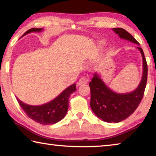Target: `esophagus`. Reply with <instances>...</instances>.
I'll return each mask as SVG.
<instances>
[{
    "instance_id": "34e87169",
    "label": "esophagus",
    "mask_w": 156,
    "mask_h": 156,
    "mask_svg": "<svg viewBox=\"0 0 156 156\" xmlns=\"http://www.w3.org/2000/svg\"><path fill=\"white\" fill-rule=\"evenodd\" d=\"M88 78L87 77H82L80 78V80H78L77 84L78 85H83V84H85L88 83Z\"/></svg>"
}]
</instances>
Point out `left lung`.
<instances>
[{
  "label": "left lung",
  "mask_w": 156,
  "mask_h": 156,
  "mask_svg": "<svg viewBox=\"0 0 156 156\" xmlns=\"http://www.w3.org/2000/svg\"><path fill=\"white\" fill-rule=\"evenodd\" d=\"M120 38L140 44L138 41L122 28H113ZM140 51L143 60V74L135 91L127 94H117L108 87L99 75L94 73L89 83L91 90L90 106L98 117L107 122H119L125 120L135 112L144 96L147 81L148 67L143 50Z\"/></svg>",
  "instance_id": "1"
}]
</instances>
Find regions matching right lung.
<instances>
[{
	"instance_id": "obj_1",
	"label": "right lung",
	"mask_w": 156,
	"mask_h": 156,
	"mask_svg": "<svg viewBox=\"0 0 156 156\" xmlns=\"http://www.w3.org/2000/svg\"><path fill=\"white\" fill-rule=\"evenodd\" d=\"M42 30V28H31L26 31L23 36L31 32H40ZM76 90V84H73L51 102L39 106L29 105L18 98L16 99L20 106L31 119L42 125H53L59 122L65 116L69 107V98Z\"/></svg>"
}]
</instances>
